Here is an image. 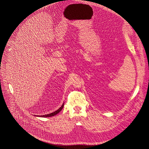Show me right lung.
<instances>
[{"instance_id":"1","label":"right lung","mask_w":149,"mask_h":149,"mask_svg":"<svg viewBox=\"0 0 149 149\" xmlns=\"http://www.w3.org/2000/svg\"><path fill=\"white\" fill-rule=\"evenodd\" d=\"M63 107H64V103H63V104H62V106L60 107L59 109H58V110H56V111H55V112H52V113H49V114H47V115H40V116H38V115H36L37 116H39V117H43V118H46V117H51V116H55V115H56V114H58L59 112H60V111H61V110L63 109ZM35 116V115H34Z\"/></svg>"}]
</instances>
